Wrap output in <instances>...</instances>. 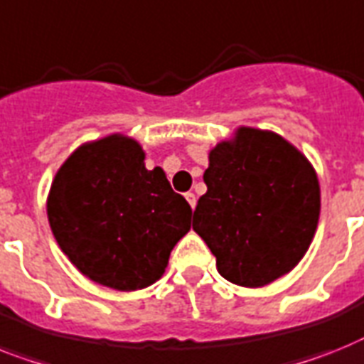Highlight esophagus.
Masks as SVG:
<instances>
[{
	"instance_id": "obj_1",
	"label": "esophagus",
	"mask_w": 364,
	"mask_h": 364,
	"mask_svg": "<svg viewBox=\"0 0 364 364\" xmlns=\"http://www.w3.org/2000/svg\"><path fill=\"white\" fill-rule=\"evenodd\" d=\"M185 198H187L188 205H191L192 209L196 208V194H194V192H187V194H185Z\"/></svg>"
}]
</instances>
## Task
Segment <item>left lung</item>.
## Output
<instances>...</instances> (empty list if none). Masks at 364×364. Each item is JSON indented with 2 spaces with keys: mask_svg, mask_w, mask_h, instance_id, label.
<instances>
[{
  "mask_svg": "<svg viewBox=\"0 0 364 364\" xmlns=\"http://www.w3.org/2000/svg\"><path fill=\"white\" fill-rule=\"evenodd\" d=\"M208 192L192 230L232 284L262 288L288 274L314 239L320 181L312 162L273 131L237 127L209 151Z\"/></svg>",
  "mask_w": 364,
  "mask_h": 364,
  "instance_id": "obj_1",
  "label": "left lung"
}]
</instances>
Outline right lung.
Returning <instances> with one entry per match:
<instances>
[{
	"label": "right lung",
	"instance_id": "right-lung-1",
	"mask_svg": "<svg viewBox=\"0 0 364 364\" xmlns=\"http://www.w3.org/2000/svg\"><path fill=\"white\" fill-rule=\"evenodd\" d=\"M134 138L85 141L55 172L46 198L59 249L90 280L119 291L155 284L191 230L192 209Z\"/></svg>",
	"mask_w": 364,
	"mask_h": 364
}]
</instances>
